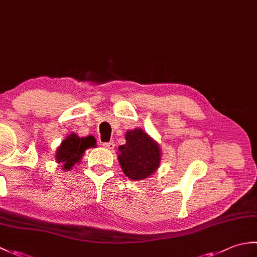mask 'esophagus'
<instances>
[{
	"label": "esophagus",
	"instance_id": "esophagus-1",
	"mask_svg": "<svg viewBox=\"0 0 257 257\" xmlns=\"http://www.w3.org/2000/svg\"><path fill=\"white\" fill-rule=\"evenodd\" d=\"M102 147L106 149H113L114 148V143L113 141H110V143H103Z\"/></svg>",
	"mask_w": 257,
	"mask_h": 257
}]
</instances>
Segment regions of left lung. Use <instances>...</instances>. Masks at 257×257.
<instances>
[{
	"label": "left lung",
	"mask_w": 257,
	"mask_h": 257,
	"mask_svg": "<svg viewBox=\"0 0 257 257\" xmlns=\"http://www.w3.org/2000/svg\"><path fill=\"white\" fill-rule=\"evenodd\" d=\"M118 160L125 177L143 180L157 171L161 161L160 147L143 129L125 133V145L120 146Z\"/></svg>",
	"instance_id": "1"
}]
</instances>
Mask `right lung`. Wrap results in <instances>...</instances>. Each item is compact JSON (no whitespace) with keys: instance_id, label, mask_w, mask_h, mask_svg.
<instances>
[{"instance_id":"obj_1","label":"right lung","mask_w":257,"mask_h":257,"mask_svg":"<svg viewBox=\"0 0 257 257\" xmlns=\"http://www.w3.org/2000/svg\"><path fill=\"white\" fill-rule=\"evenodd\" d=\"M95 146L96 139L92 136L80 138L76 134L69 135L56 150V161L62 163L63 170L69 171L76 163L80 162L85 150Z\"/></svg>"}]
</instances>
